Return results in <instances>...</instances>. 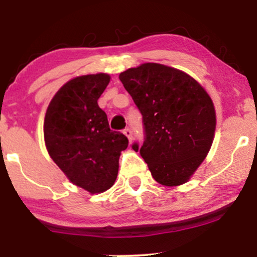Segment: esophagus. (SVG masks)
<instances>
[{
    "instance_id": "esophagus-1",
    "label": "esophagus",
    "mask_w": 257,
    "mask_h": 257,
    "mask_svg": "<svg viewBox=\"0 0 257 257\" xmlns=\"http://www.w3.org/2000/svg\"><path fill=\"white\" fill-rule=\"evenodd\" d=\"M123 133H124V134H125V137L128 138L129 143H131V141H132V139H133V132H132V129H129V128H125L124 131H123Z\"/></svg>"
}]
</instances>
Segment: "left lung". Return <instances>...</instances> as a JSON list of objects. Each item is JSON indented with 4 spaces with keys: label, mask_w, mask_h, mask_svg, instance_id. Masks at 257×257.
Wrapping results in <instances>:
<instances>
[{
    "label": "left lung",
    "mask_w": 257,
    "mask_h": 257,
    "mask_svg": "<svg viewBox=\"0 0 257 257\" xmlns=\"http://www.w3.org/2000/svg\"><path fill=\"white\" fill-rule=\"evenodd\" d=\"M143 114L145 140L133 150L145 159L153 179L164 186L190 180L214 140L216 114L204 88L187 73L146 63L119 75Z\"/></svg>",
    "instance_id": "obj_1"
}]
</instances>
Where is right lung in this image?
<instances>
[{
    "instance_id": "obj_1",
    "label": "right lung",
    "mask_w": 257,
    "mask_h": 257,
    "mask_svg": "<svg viewBox=\"0 0 257 257\" xmlns=\"http://www.w3.org/2000/svg\"><path fill=\"white\" fill-rule=\"evenodd\" d=\"M110 82L106 73L79 76L57 91L44 117V141L67 179L90 193L114 184L128 139L108 125L98 99Z\"/></svg>"
}]
</instances>
